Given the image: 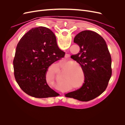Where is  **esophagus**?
<instances>
[{
  "mask_svg": "<svg viewBox=\"0 0 125 125\" xmlns=\"http://www.w3.org/2000/svg\"><path fill=\"white\" fill-rule=\"evenodd\" d=\"M66 57H68V54H66Z\"/></svg>",
  "mask_w": 125,
  "mask_h": 125,
  "instance_id": "1",
  "label": "esophagus"
}]
</instances>
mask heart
I'll return each mask as SVG.
<instances>
[{
	"mask_svg": "<svg viewBox=\"0 0 125 125\" xmlns=\"http://www.w3.org/2000/svg\"><path fill=\"white\" fill-rule=\"evenodd\" d=\"M72 62H61L58 63V69L59 72L65 71V73L63 75L62 79V85L68 84L70 86H74L75 89L81 88L83 85L84 82L83 81L80 85L76 86L80 83L81 82V77L80 76V70L81 67L79 63H76L71 65ZM57 72V67L56 66H52L49 69L47 74L50 77L54 78L55 77Z\"/></svg>",
	"mask_w": 125,
	"mask_h": 125,
	"instance_id": "heart-1",
	"label": "heart"
}]
</instances>
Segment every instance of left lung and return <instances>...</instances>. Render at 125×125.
<instances>
[{
  "mask_svg": "<svg viewBox=\"0 0 125 125\" xmlns=\"http://www.w3.org/2000/svg\"><path fill=\"white\" fill-rule=\"evenodd\" d=\"M74 43L80 47L71 58L80 64L84 75L81 88L65 94L67 97L87 102L100 95L106 89L112 75V59L105 40L99 34L89 30L79 33Z\"/></svg>",
  "mask_w": 125,
  "mask_h": 125,
  "instance_id": "left-lung-1",
  "label": "left lung"
}]
</instances>
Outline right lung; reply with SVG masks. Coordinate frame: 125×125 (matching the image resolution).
Segmentation results:
<instances>
[{"instance_id":"obj_1","label":"right lung","mask_w":125,"mask_h":125,"mask_svg":"<svg viewBox=\"0 0 125 125\" xmlns=\"http://www.w3.org/2000/svg\"><path fill=\"white\" fill-rule=\"evenodd\" d=\"M54 33L44 26L32 28L22 37L13 59L14 75L20 88L36 98L59 95L47 83V68L63 57Z\"/></svg>"}]
</instances>
